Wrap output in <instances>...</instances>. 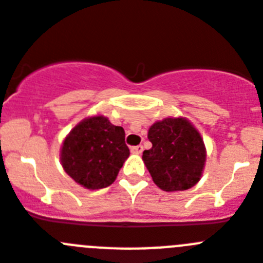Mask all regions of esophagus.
Masks as SVG:
<instances>
[{
	"label": "esophagus",
	"instance_id": "obj_1",
	"mask_svg": "<svg viewBox=\"0 0 263 263\" xmlns=\"http://www.w3.org/2000/svg\"><path fill=\"white\" fill-rule=\"evenodd\" d=\"M130 152L133 153V154H141L143 152V146L138 145V146H133V147H130Z\"/></svg>",
	"mask_w": 263,
	"mask_h": 263
}]
</instances>
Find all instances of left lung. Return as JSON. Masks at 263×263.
Segmentation results:
<instances>
[{
  "mask_svg": "<svg viewBox=\"0 0 263 263\" xmlns=\"http://www.w3.org/2000/svg\"><path fill=\"white\" fill-rule=\"evenodd\" d=\"M153 147L143 162L155 184L167 192L184 191L200 180L205 147L200 134L184 118L158 121L147 134Z\"/></svg>",
  "mask_w": 263,
  "mask_h": 263,
  "instance_id": "1",
  "label": "left lung"
}]
</instances>
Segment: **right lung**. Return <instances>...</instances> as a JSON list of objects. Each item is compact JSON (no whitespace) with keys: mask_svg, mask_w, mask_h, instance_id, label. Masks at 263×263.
Here are the masks:
<instances>
[{"mask_svg":"<svg viewBox=\"0 0 263 263\" xmlns=\"http://www.w3.org/2000/svg\"><path fill=\"white\" fill-rule=\"evenodd\" d=\"M129 154L124 129L96 116L81 121L64 139L62 164L76 183L99 190L115 182Z\"/></svg>","mask_w":263,"mask_h":263,"instance_id":"obj_1","label":"right lung"}]
</instances>
